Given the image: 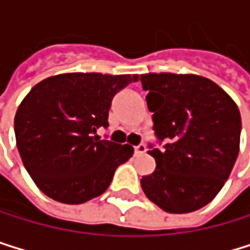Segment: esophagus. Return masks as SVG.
Here are the masks:
<instances>
[{"instance_id":"34e87169","label":"esophagus","mask_w":250,"mask_h":250,"mask_svg":"<svg viewBox=\"0 0 250 250\" xmlns=\"http://www.w3.org/2000/svg\"><path fill=\"white\" fill-rule=\"evenodd\" d=\"M147 151V147L144 146V144H139V146L135 147V154H144Z\"/></svg>"}]
</instances>
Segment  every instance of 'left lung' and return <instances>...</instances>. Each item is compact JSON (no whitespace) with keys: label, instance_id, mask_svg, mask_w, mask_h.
Returning a JSON list of instances; mask_svg holds the SVG:
<instances>
[{"label":"left lung","instance_id":"obj_1","mask_svg":"<svg viewBox=\"0 0 250 250\" xmlns=\"http://www.w3.org/2000/svg\"><path fill=\"white\" fill-rule=\"evenodd\" d=\"M148 91L154 133L153 174L141 178L147 198L168 213L207 206L224 188L240 150L242 118L235 102L213 81L198 75H141Z\"/></svg>","mask_w":250,"mask_h":250}]
</instances>
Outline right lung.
Masks as SVG:
<instances>
[{"label":"right lung","instance_id":"add662e5","mask_svg":"<svg viewBox=\"0 0 250 250\" xmlns=\"http://www.w3.org/2000/svg\"><path fill=\"white\" fill-rule=\"evenodd\" d=\"M138 75L62 73L31 88L15 115L16 144L37 188L64 204L102 195L133 154L129 144L100 139L114 96Z\"/></svg>","mask_w":250,"mask_h":250}]
</instances>
